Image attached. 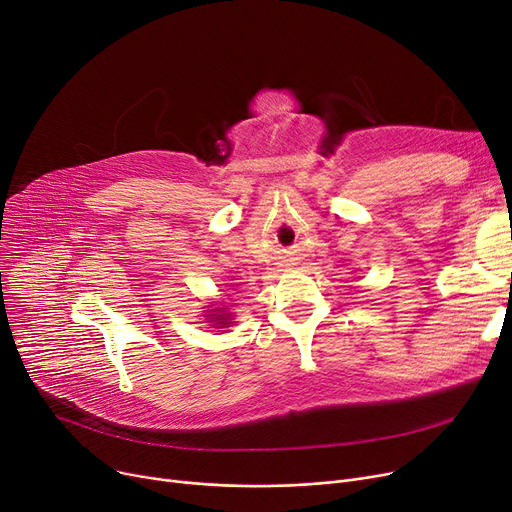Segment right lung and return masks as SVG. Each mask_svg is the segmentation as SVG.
Segmentation results:
<instances>
[{"label":"right lung","instance_id":"add662e5","mask_svg":"<svg viewBox=\"0 0 512 512\" xmlns=\"http://www.w3.org/2000/svg\"><path fill=\"white\" fill-rule=\"evenodd\" d=\"M218 323H223V321H218ZM223 325H227V323H223Z\"/></svg>","mask_w":512,"mask_h":512}]
</instances>
